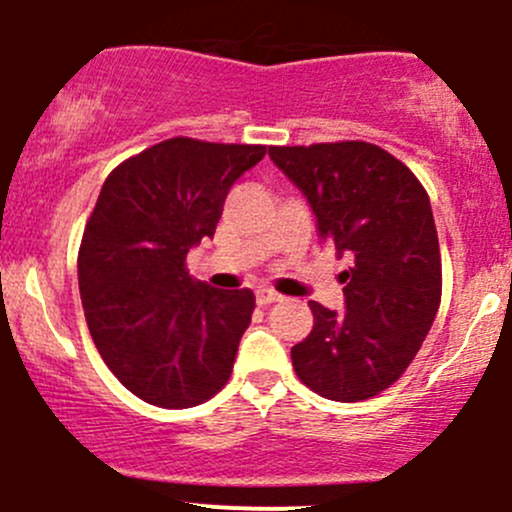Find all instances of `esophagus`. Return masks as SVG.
<instances>
[{
  "instance_id": "esophagus-1",
  "label": "esophagus",
  "mask_w": 512,
  "mask_h": 512,
  "mask_svg": "<svg viewBox=\"0 0 512 512\" xmlns=\"http://www.w3.org/2000/svg\"><path fill=\"white\" fill-rule=\"evenodd\" d=\"M280 299H282V294L272 292V289H260V292H257V304H262V307L280 302Z\"/></svg>"
}]
</instances>
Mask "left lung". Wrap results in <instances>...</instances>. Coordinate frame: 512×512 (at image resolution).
I'll use <instances>...</instances> for the list:
<instances>
[{
  "instance_id": "obj_1",
  "label": "left lung",
  "mask_w": 512,
  "mask_h": 512,
  "mask_svg": "<svg viewBox=\"0 0 512 512\" xmlns=\"http://www.w3.org/2000/svg\"><path fill=\"white\" fill-rule=\"evenodd\" d=\"M307 195L319 235L354 265L344 312L309 302L314 327L292 347L299 381L332 401H364L401 379L441 304V250L421 180L364 141L270 146Z\"/></svg>"
}]
</instances>
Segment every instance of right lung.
Masks as SVG:
<instances>
[{
	"label": "right lung",
	"instance_id": "obj_1",
	"mask_svg": "<svg viewBox=\"0 0 512 512\" xmlns=\"http://www.w3.org/2000/svg\"><path fill=\"white\" fill-rule=\"evenodd\" d=\"M267 146L168 138L103 183L79 247V289L98 354L131 394L190 409L227 384L252 289L193 282L185 257L213 237L232 183Z\"/></svg>",
	"mask_w": 512,
	"mask_h": 512
}]
</instances>
